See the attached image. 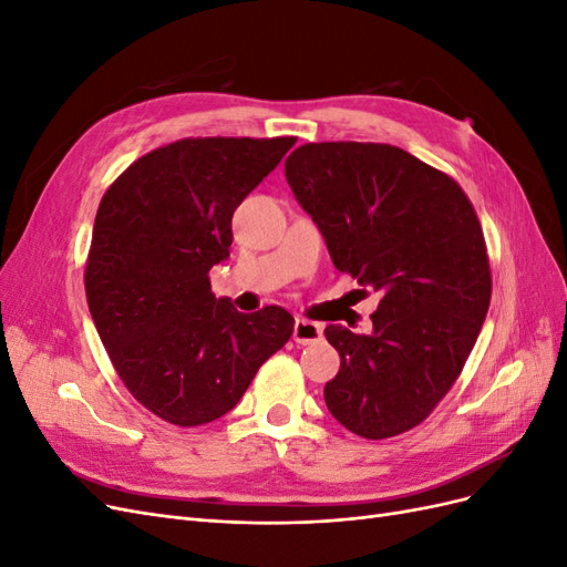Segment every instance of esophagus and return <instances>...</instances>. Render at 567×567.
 Returning a JSON list of instances; mask_svg holds the SVG:
<instances>
[{
    "mask_svg": "<svg viewBox=\"0 0 567 567\" xmlns=\"http://www.w3.org/2000/svg\"><path fill=\"white\" fill-rule=\"evenodd\" d=\"M323 336V326L310 319H296L293 323V340L300 342V346H310V342L321 340Z\"/></svg>",
    "mask_w": 567,
    "mask_h": 567,
    "instance_id": "obj_1",
    "label": "esophagus"
}]
</instances>
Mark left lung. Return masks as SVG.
<instances>
[{
  "mask_svg": "<svg viewBox=\"0 0 567 567\" xmlns=\"http://www.w3.org/2000/svg\"><path fill=\"white\" fill-rule=\"evenodd\" d=\"M296 200L333 265L381 293L373 331L326 326L340 371L326 406L383 440L419 425L450 392L492 296L483 229L461 186L390 144H305L286 158Z\"/></svg>",
  "mask_w": 567,
  "mask_h": 567,
  "instance_id": "obj_1",
  "label": "left lung"
}]
</instances>
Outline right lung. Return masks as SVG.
<instances>
[{
  "label": "right lung",
  "mask_w": 567,
  "mask_h": 567,
  "mask_svg": "<svg viewBox=\"0 0 567 567\" xmlns=\"http://www.w3.org/2000/svg\"><path fill=\"white\" fill-rule=\"evenodd\" d=\"M293 136L182 140L132 163L101 198L84 271L101 342L127 390L175 425H203L244 398L293 333L281 307L238 312L215 298L238 205Z\"/></svg>",
  "instance_id": "right-lung-1"
}]
</instances>
